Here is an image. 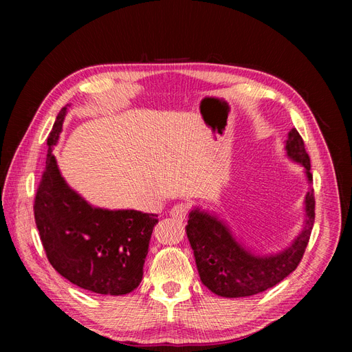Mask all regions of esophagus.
<instances>
[{
	"instance_id": "esophagus-1",
	"label": "esophagus",
	"mask_w": 352,
	"mask_h": 352,
	"mask_svg": "<svg viewBox=\"0 0 352 352\" xmlns=\"http://www.w3.org/2000/svg\"><path fill=\"white\" fill-rule=\"evenodd\" d=\"M188 211H189V206L188 204H176L172 210H170V216L175 220H184L188 216Z\"/></svg>"
}]
</instances>
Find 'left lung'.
<instances>
[{
  "label": "left lung",
  "instance_id": "obj_1",
  "mask_svg": "<svg viewBox=\"0 0 352 352\" xmlns=\"http://www.w3.org/2000/svg\"><path fill=\"white\" fill-rule=\"evenodd\" d=\"M285 150L287 157L304 167L310 184L304 201V228L286 250L269 255L252 254L233 238L226 223L216 216L199 208L189 212L186 235L194 250L199 279L212 294L225 298L257 295L282 282L300 264L310 241L316 216L313 175L310 157L296 129L287 133Z\"/></svg>",
  "mask_w": 352,
  "mask_h": 352
}]
</instances>
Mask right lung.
Returning a JSON list of instances; mask_svg holds the SVG:
<instances>
[{"label": "right lung", "mask_w": 352, "mask_h": 352, "mask_svg": "<svg viewBox=\"0 0 352 352\" xmlns=\"http://www.w3.org/2000/svg\"><path fill=\"white\" fill-rule=\"evenodd\" d=\"M67 107L48 136L47 166L35 197V223L47 258L63 278L82 289L124 295L142 280L157 214L88 204L63 179L52 148Z\"/></svg>", "instance_id": "obj_1"}]
</instances>
